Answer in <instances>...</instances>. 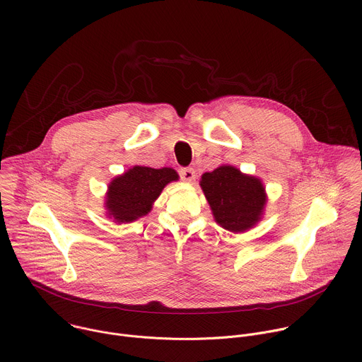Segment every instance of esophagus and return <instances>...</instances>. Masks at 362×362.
Instances as JSON below:
<instances>
[{"instance_id": "obj_1", "label": "esophagus", "mask_w": 362, "mask_h": 362, "mask_svg": "<svg viewBox=\"0 0 362 362\" xmlns=\"http://www.w3.org/2000/svg\"><path fill=\"white\" fill-rule=\"evenodd\" d=\"M180 176H182V179H183L185 182L192 183V182L194 180V177H196V173H194V170H193L192 168H186V169H182V170H180Z\"/></svg>"}]
</instances>
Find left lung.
<instances>
[{
	"label": "left lung",
	"instance_id": "8db88e82",
	"mask_svg": "<svg viewBox=\"0 0 362 362\" xmlns=\"http://www.w3.org/2000/svg\"><path fill=\"white\" fill-rule=\"evenodd\" d=\"M200 187L215 222L223 229L240 233L262 221L268 203L262 179L242 173L232 165H221L202 175Z\"/></svg>",
	"mask_w": 362,
	"mask_h": 362
}]
</instances>
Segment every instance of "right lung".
I'll use <instances>...</instances> for the list:
<instances>
[{"label":"right lung","instance_id":"obj_1","mask_svg":"<svg viewBox=\"0 0 362 362\" xmlns=\"http://www.w3.org/2000/svg\"><path fill=\"white\" fill-rule=\"evenodd\" d=\"M179 175L172 168L153 169L133 166L113 177L107 186L105 208L107 218L116 223H130L146 216L162 190Z\"/></svg>","mask_w":362,"mask_h":362}]
</instances>
